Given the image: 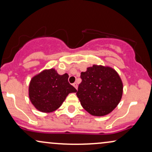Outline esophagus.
Masks as SVG:
<instances>
[{"label":"esophagus","instance_id":"1","mask_svg":"<svg viewBox=\"0 0 152 152\" xmlns=\"http://www.w3.org/2000/svg\"><path fill=\"white\" fill-rule=\"evenodd\" d=\"M73 86H74L75 87V88H76V89L78 88V84L76 83H74V84H73Z\"/></svg>","mask_w":152,"mask_h":152}]
</instances>
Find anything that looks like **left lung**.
<instances>
[{"label":"left lung","mask_w":152,"mask_h":152,"mask_svg":"<svg viewBox=\"0 0 152 152\" xmlns=\"http://www.w3.org/2000/svg\"><path fill=\"white\" fill-rule=\"evenodd\" d=\"M81 78L76 95L88 113L100 117L115 108L121 100L123 84L114 69L94 64L81 72Z\"/></svg>","instance_id":"8db88e82"}]
</instances>
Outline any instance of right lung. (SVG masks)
<instances>
[{"label":"right lung","instance_id":"1","mask_svg":"<svg viewBox=\"0 0 152 152\" xmlns=\"http://www.w3.org/2000/svg\"><path fill=\"white\" fill-rule=\"evenodd\" d=\"M68 78V74L59 75L54 69H45L33 76L29 85V98L34 107L46 113L57 110L69 94L77 91Z\"/></svg>","mask_w":152,"mask_h":152}]
</instances>
